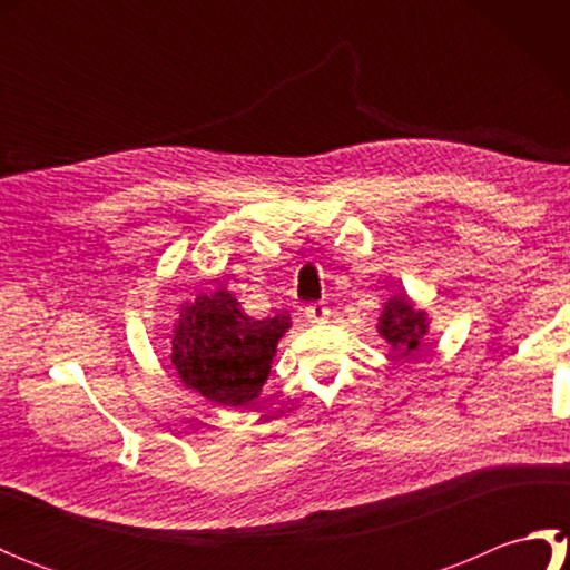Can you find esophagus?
Segmentation results:
<instances>
[{
	"label": "esophagus",
	"instance_id": "obj_1",
	"mask_svg": "<svg viewBox=\"0 0 570 570\" xmlns=\"http://www.w3.org/2000/svg\"><path fill=\"white\" fill-rule=\"evenodd\" d=\"M328 316H331V311H328V306H325V304H311V306H306V318L313 325L325 323V321H328Z\"/></svg>",
	"mask_w": 570,
	"mask_h": 570
}]
</instances>
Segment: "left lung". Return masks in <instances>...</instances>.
<instances>
[{"label":"left lung","instance_id":"8db88e82","mask_svg":"<svg viewBox=\"0 0 570 570\" xmlns=\"http://www.w3.org/2000/svg\"><path fill=\"white\" fill-rule=\"evenodd\" d=\"M380 333L386 337V343L399 350V357H406L409 353H414L421 335L426 333V318H423L421 311L411 308L409 301L392 298L380 318Z\"/></svg>","mask_w":570,"mask_h":570}]
</instances>
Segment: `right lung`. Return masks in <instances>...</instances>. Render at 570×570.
Instances as JSON below:
<instances>
[{
  "instance_id": "1",
  "label": "right lung",
  "mask_w": 570,
  "mask_h": 570,
  "mask_svg": "<svg viewBox=\"0 0 570 570\" xmlns=\"http://www.w3.org/2000/svg\"><path fill=\"white\" fill-rule=\"evenodd\" d=\"M288 313L254 321L225 288L180 308L174 367L190 390L225 406H245L262 392Z\"/></svg>"
}]
</instances>
